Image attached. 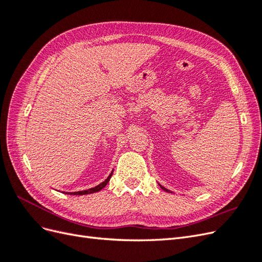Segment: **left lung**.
Masks as SVG:
<instances>
[{"mask_svg": "<svg viewBox=\"0 0 262 262\" xmlns=\"http://www.w3.org/2000/svg\"><path fill=\"white\" fill-rule=\"evenodd\" d=\"M160 187H161V188H162L163 190H165V191H167V192H170V193H172V192L170 191V190H168V189H166L165 187H163V186H161V185H160Z\"/></svg>", "mask_w": 262, "mask_h": 262, "instance_id": "obj_1", "label": "left lung"}]
</instances>
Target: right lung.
Returning <instances> with one entry per match:
<instances>
[{
	"label": "right lung",
	"instance_id": "1",
	"mask_svg": "<svg viewBox=\"0 0 262 262\" xmlns=\"http://www.w3.org/2000/svg\"><path fill=\"white\" fill-rule=\"evenodd\" d=\"M113 172H114V170L112 171V173H110V175L108 176V178H107L105 181H102L101 184H99V185H98V186H96V187L91 188V189H87V190H83V191H76V192H66V193H68V194H73V195H83V194H90V193H94V192L100 191V190H101L102 188H105V187H106V185H107L108 182H109L110 178H112V176H113Z\"/></svg>",
	"mask_w": 262,
	"mask_h": 262
}]
</instances>
